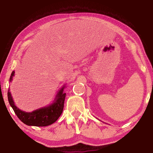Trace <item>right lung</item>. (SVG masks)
Here are the masks:
<instances>
[{"mask_svg": "<svg viewBox=\"0 0 153 153\" xmlns=\"http://www.w3.org/2000/svg\"><path fill=\"white\" fill-rule=\"evenodd\" d=\"M14 72H12L10 81H12ZM63 86L58 92L53 103L51 105L42 107L32 112H25L20 110L14 104L10 90L7 92L8 101L10 106L13 108L14 113L21 121L29 126L45 127L53 124L58 120L61 115L64 107V102L66 93H63Z\"/></svg>", "mask_w": 153, "mask_h": 153, "instance_id": "add662e5", "label": "right lung"}]
</instances>
